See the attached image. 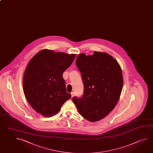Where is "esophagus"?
Segmentation results:
<instances>
[{
    "instance_id": "34e87169",
    "label": "esophagus",
    "mask_w": 153,
    "mask_h": 153,
    "mask_svg": "<svg viewBox=\"0 0 153 153\" xmlns=\"http://www.w3.org/2000/svg\"><path fill=\"white\" fill-rule=\"evenodd\" d=\"M71 97H73L75 96V93H74V92H72L71 93Z\"/></svg>"
}]
</instances>
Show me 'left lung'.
<instances>
[{
  "mask_svg": "<svg viewBox=\"0 0 153 153\" xmlns=\"http://www.w3.org/2000/svg\"><path fill=\"white\" fill-rule=\"evenodd\" d=\"M76 64L84 84L83 96L74 97L73 102L86 120H100L117 104L123 86V76L117 61L106 53L78 54Z\"/></svg>",
  "mask_w": 153,
  "mask_h": 153,
  "instance_id": "obj_1",
  "label": "left lung"
}]
</instances>
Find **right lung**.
I'll list each match as a JSON object with an SVG mask.
<instances>
[{"mask_svg":"<svg viewBox=\"0 0 153 153\" xmlns=\"http://www.w3.org/2000/svg\"><path fill=\"white\" fill-rule=\"evenodd\" d=\"M75 56V54L43 49L30 60L24 74L23 88L27 102L36 112L51 117L71 98L63 73Z\"/></svg>","mask_w":153,"mask_h":153,"instance_id":"1","label":"right lung"}]
</instances>
